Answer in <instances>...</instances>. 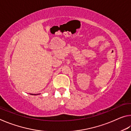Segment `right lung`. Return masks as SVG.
<instances>
[{
    "label": "right lung",
    "instance_id": "right-lung-1",
    "mask_svg": "<svg viewBox=\"0 0 131 131\" xmlns=\"http://www.w3.org/2000/svg\"><path fill=\"white\" fill-rule=\"evenodd\" d=\"M32 95H34V94H32ZM34 95H35V94H34Z\"/></svg>",
    "mask_w": 131,
    "mask_h": 131
}]
</instances>
